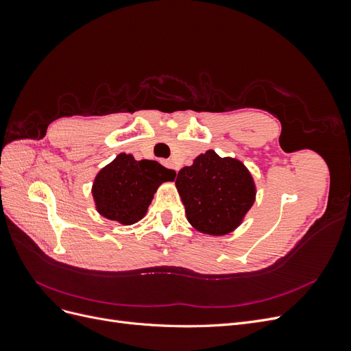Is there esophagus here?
Masks as SVG:
<instances>
[{
  "mask_svg": "<svg viewBox=\"0 0 351 351\" xmlns=\"http://www.w3.org/2000/svg\"><path fill=\"white\" fill-rule=\"evenodd\" d=\"M165 165H167L168 168H173V169H176V173H177V167L174 165V162H173V161H165Z\"/></svg>",
  "mask_w": 351,
  "mask_h": 351,
  "instance_id": "1",
  "label": "esophagus"
}]
</instances>
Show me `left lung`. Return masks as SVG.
I'll return each mask as SVG.
<instances>
[{
  "label": "left lung",
  "mask_w": 351,
  "mask_h": 351,
  "mask_svg": "<svg viewBox=\"0 0 351 351\" xmlns=\"http://www.w3.org/2000/svg\"><path fill=\"white\" fill-rule=\"evenodd\" d=\"M176 187L187 221L210 236L234 231L256 197V186L246 165L236 158H221L212 149L180 169Z\"/></svg>",
  "instance_id": "1"
}]
</instances>
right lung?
Returning <instances> with one entry per match:
<instances>
[{
  "label": "right lung",
  "instance_id": "1",
  "mask_svg": "<svg viewBox=\"0 0 351 351\" xmlns=\"http://www.w3.org/2000/svg\"><path fill=\"white\" fill-rule=\"evenodd\" d=\"M174 178V169L156 161H136L130 154H120L95 177V206L102 217L132 226L145 217L158 187Z\"/></svg>",
  "mask_w": 351,
  "mask_h": 351
}]
</instances>
